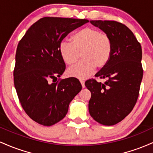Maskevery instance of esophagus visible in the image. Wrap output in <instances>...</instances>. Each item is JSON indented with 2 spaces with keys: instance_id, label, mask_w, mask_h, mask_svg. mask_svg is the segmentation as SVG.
Instances as JSON below:
<instances>
[{
  "instance_id": "obj_1",
  "label": "esophagus",
  "mask_w": 153,
  "mask_h": 153,
  "mask_svg": "<svg viewBox=\"0 0 153 153\" xmlns=\"http://www.w3.org/2000/svg\"><path fill=\"white\" fill-rule=\"evenodd\" d=\"M79 81H80V82H81L82 87H83V88H84V87H85V81H84V79H80Z\"/></svg>"
}]
</instances>
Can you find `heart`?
Instances as JSON below:
<instances>
[{"instance_id": "heart-1", "label": "heart", "mask_w": 153, "mask_h": 153, "mask_svg": "<svg viewBox=\"0 0 153 153\" xmlns=\"http://www.w3.org/2000/svg\"><path fill=\"white\" fill-rule=\"evenodd\" d=\"M58 51L66 64L73 65L82 53V61L67 70L68 76L85 79L90 76L96 66L104 67L112 52V42L107 34L92 28H85L72 36L71 42L62 40Z\"/></svg>"}]
</instances>
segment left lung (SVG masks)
Returning <instances> with one entry per match:
<instances>
[{"instance_id":"8db88e82","label":"left lung","mask_w":153,"mask_h":153,"mask_svg":"<svg viewBox=\"0 0 153 153\" xmlns=\"http://www.w3.org/2000/svg\"><path fill=\"white\" fill-rule=\"evenodd\" d=\"M109 36L112 52L107 64L85 86L91 92L89 112L97 122L105 126L118 123L128 116L136 104L143 69L142 47L126 26L116 21H90Z\"/></svg>"}]
</instances>
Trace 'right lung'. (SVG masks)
<instances>
[{"instance_id": "obj_1", "label": "right lung", "mask_w": 153, "mask_h": 153, "mask_svg": "<svg viewBox=\"0 0 153 153\" xmlns=\"http://www.w3.org/2000/svg\"><path fill=\"white\" fill-rule=\"evenodd\" d=\"M87 19L44 17L33 24L17 46L13 80L26 114L43 126L66 116L68 105L82 90L77 79L55 81L65 71L58 45ZM53 80V82L50 80Z\"/></svg>"}]
</instances>
